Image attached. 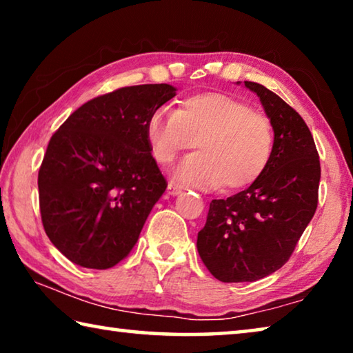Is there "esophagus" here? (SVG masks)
I'll list each match as a JSON object with an SVG mask.
<instances>
[{
	"instance_id": "1",
	"label": "esophagus",
	"mask_w": 353,
	"mask_h": 353,
	"mask_svg": "<svg viewBox=\"0 0 353 353\" xmlns=\"http://www.w3.org/2000/svg\"><path fill=\"white\" fill-rule=\"evenodd\" d=\"M168 193L171 196H177L179 193H182V187H181V185L174 183V182H170L168 183Z\"/></svg>"
}]
</instances>
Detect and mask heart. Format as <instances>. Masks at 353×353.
Here are the masks:
<instances>
[{
  "instance_id": "1",
  "label": "heart",
  "mask_w": 353,
  "mask_h": 353,
  "mask_svg": "<svg viewBox=\"0 0 353 353\" xmlns=\"http://www.w3.org/2000/svg\"><path fill=\"white\" fill-rule=\"evenodd\" d=\"M145 132L160 165L198 143L201 152L183 159L174 177L199 188L248 187L265 172L274 148V129L265 113L216 92L188 97L179 110L152 112Z\"/></svg>"
}]
</instances>
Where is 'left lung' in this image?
Returning a JSON list of instances; mask_svg holds the SVG:
<instances>
[{
  "instance_id": "8db88e82",
  "label": "left lung",
  "mask_w": 353,
  "mask_h": 353,
  "mask_svg": "<svg viewBox=\"0 0 353 353\" xmlns=\"http://www.w3.org/2000/svg\"><path fill=\"white\" fill-rule=\"evenodd\" d=\"M274 129L263 174L227 199H213L198 234L202 263L221 282H255L280 270L318 207L319 154L302 117L265 85L244 81Z\"/></svg>"
}]
</instances>
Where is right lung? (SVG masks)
Returning a JSON list of instances; mask_svg holds the SVG:
<instances>
[{
	"label": "right lung",
	"mask_w": 353,
	"mask_h": 353,
	"mask_svg": "<svg viewBox=\"0 0 353 353\" xmlns=\"http://www.w3.org/2000/svg\"><path fill=\"white\" fill-rule=\"evenodd\" d=\"M168 83L123 87L82 104L48 143L39 170L41 223L70 261L109 270L126 259L166 190L146 140Z\"/></svg>",
	"instance_id": "obj_1"
}]
</instances>
